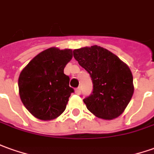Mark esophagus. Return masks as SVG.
Listing matches in <instances>:
<instances>
[{"instance_id":"34e87169","label":"esophagus","mask_w":154,"mask_h":154,"mask_svg":"<svg viewBox=\"0 0 154 154\" xmlns=\"http://www.w3.org/2000/svg\"><path fill=\"white\" fill-rule=\"evenodd\" d=\"M75 93L77 95H80V93H81V89H80V87H78L75 89Z\"/></svg>"}]
</instances>
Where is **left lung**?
Instances as JSON below:
<instances>
[{"mask_svg":"<svg viewBox=\"0 0 154 154\" xmlns=\"http://www.w3.org/2000/svg\"><path fill=\"white\" fill-rule=\"evenodd\" d=\"M75 58L91 75L93 91L83 100L95 116L111 120L119 116L132 99L133 78L129 67L100 46L73 51Z\"/></svg>","mask_w":154,"mask_h":154,"instance_id":"8db88e82","label":"left lung"}]
</instances>
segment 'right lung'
I'll list each match as a JSON object with an SVG mask.
<instances>
[{"label":"right lung","instance_id":"right-lung-1","mask_svg":"<svg viewBox=\"0 0 154 154\" xmlns=\"http://www.w3.org/2000/svg\"><path fill=\"white\" fill-rule=\"evenodd\" d=\"M72 50L50 48L31 60L20 74L19 94L32 116L52 120L63 113L74 89L63 69L72 59Z\"/></svg>","mask_w":154,"mask_h":154}]
</instances>
